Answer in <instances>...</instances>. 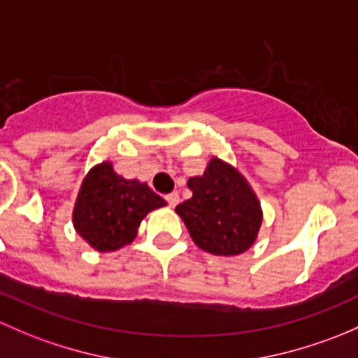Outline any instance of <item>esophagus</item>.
<instances>
[{"label":"esophagus","instance_id":"obj_1","mask_svg":"<svg viewBox=\"0 0 358 358\" xmlns=\"http://www.w3.org/2000/svg\"><path fill=\"white\" fill-rule=\"evenodd\" d=\"M165 200H167L169 206H176L179 203V194L178 193H169V194H165Z\"/></svg>","mask_w":358,"mask_h":358}]
</instances>
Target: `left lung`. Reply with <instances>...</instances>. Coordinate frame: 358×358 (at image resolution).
<instances>
[{
    "label": "left lung",
    "mask_w": 358,
    "mask_h": 358,
    "mask_svg": "<svg viewBox=\"0 0 358 358\" xmlns=\"http://www.w3.org/2000/svg\"><path fill=\"white\" fill-rule=\"evenodd\" d=\"M189 200L176 206L193 241L213 255H239L255 241L262 210L255 193L231 165L212 158L201 178H191Z\"/></svg>",
    "instance_id": "obj_1"
}]
</instances>
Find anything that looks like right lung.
<instances>
[{"instance_id":"right-lung-1","label":"right lung","mask_w":358,"mask_h":358,"mask_svg":"<svg viewBox=\"0 0 358 358\" xmlns=\"http://www.w3.org/2000/svg\"><path fill=\"white\" fill-rule=\"evenodd\" d=\"M164 205L148 184L120 178L105 162L84 179L73 208V226L93 248L112 252L129 245L146 213Z\"/></svg>"}]
</instances>
